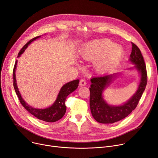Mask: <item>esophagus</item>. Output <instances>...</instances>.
<instances>
[{"label":"esophagus","mask_w":158,"mask_h":158,"mask_svg":"<svg viewBox=\"0 0 158 158\" xmlns=\"http://www.w3.org/2000/svg\"><path fill=\"white\" fill-rule=\"evenodd\" d=\"M86 82L85 79H81L80 81H79V86H86Z\"/></svg>","instance_id":"34e87169"}]
</instances>
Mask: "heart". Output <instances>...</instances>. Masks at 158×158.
<instances>
[{
	"mask_svg": "<svg viewBox=\"0 0 158 158\" xmlns=\"http://www.w3.org/2000/svg\"><path fill=\"white\" fill-rule=\"evenodd\" d=\"M81 54L86 60L96 61V69L104 72L120 60L123 51L120 47L110 40H96L86 44Z\"/></svg>",
	"mask_w": 158,
	"mask_h": 158,
	"instance_id": "obj_1",
	"label": "heart"
}]
</instances>
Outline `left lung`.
Wrapping results in <instances>:
<instances>
[{"mask_svg": "<svg viewBox=\"0 0 158 158\" xmlns=\"http://www.w3.org/2000/svg\"><path fill=\"white\" fill-rule=\"evenodd\" d=\"M131 44L129 61L136 65L134 68L139 72L141 78L136 92L127 102L120 106H111L104 100L102 92L111 83L113 74H106L91 79L89 107L93 117L99 123H113L125 118L136 108L146 88L147 73L143 57L139 48L134 43Z\"/></svg>", "mask_w": 158, "mask_h": 158, "instance_id": "1", "label": "left lung"}]
</instances>
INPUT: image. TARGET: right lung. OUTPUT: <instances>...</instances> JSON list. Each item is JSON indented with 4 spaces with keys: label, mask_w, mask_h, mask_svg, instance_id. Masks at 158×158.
I'll return each instance as SVG.
<instances>
[{
    "label": "right lung",
    "mask_w": 158,
    "mask_h": 158,
    "mask_svg": "<svg viewBox=\"0 0 158 158\" xmlns=\"http://www.w3.org/2000/svg\"><path fill=\"white\" fill-rule=\"evenodd\" d=\"M40 36H36L29 41L20 51L18 54V57L20 56V55L24 52L25 50L27 48L28 45L32 42V41L36 40L37 38H39ZM16 64H17V61H16L13 69V86L21 104L25 107V109H26L27 111H29L31 114L35 116V117H36L39 120L47 122H54L60 120L64 115L66 110V107L65 106L66 98L69 95H70L71 93L73 92V91L77 89V88L79 86V80H74L64 85L61 88L56 101L51 106L47 107L45 109L34 108V107H32L31 106H29L23 101V99L22 98V96L19 91L17 85H16V81L15 76V70L16 68Z\"/></svg>",
    "instance_id": "add662e5"
}]
</instances>
